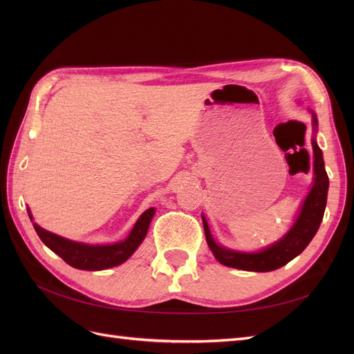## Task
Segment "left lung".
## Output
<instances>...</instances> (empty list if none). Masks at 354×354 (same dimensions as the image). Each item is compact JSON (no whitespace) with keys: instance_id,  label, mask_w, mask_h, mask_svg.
Here are the masks:
<instances>
[{"instance_id":"8db88e82","label":"left lung","mask_w":354,"mask_h":354,"mask_svg":"<svg viewBox=\"0 0 354 354\" xmlns=\"http://www.w3.org/2000/svg\"><path fill=\"white\" fill-rule=\"evenodd\" d=\"M313 115V131L316 134L317 130V118ZM313 153H315V183L312 190L308 192L307 198L304 199L301 209H299L298 217L292 227L285 236L277 241L276 243L267 246L260 252H239L227 250L224 246L218 245L214 241L212 234L209 232L208 223L205 217L202 216L203 230H205V238L209 250L212 251L214 257L227 267H233V269L248 270V272H272L279 269V267L285 266L286 263L295 259L297 255L301 254L306 246L310 243L316 234L320 223L324 218V212L326 207V198H328V187H329V178L325 171L324 156L322 151H320L316 137L312 138Z\"/></svg>"}]
</instances>
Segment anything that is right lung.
Instances as JSON below:
<instances>
[{"label": "right lung", "mask_w": 354, "mask_h": 354, "mask_svg": "<svg viewBox=\"0 0 354 354\" xmlns=\"http://www.w3.org/2000/svg\"><path fill=\"white\" fill-rule=\"evenodd\" d=\"M29 218L32 220V214L28 209ZM155 214V208L146 209L140 218H138L131 229L127 239L116 242L112 245H88L81 242H73L47 232L34 223V229L38 233L39 239L44 242L48 248L56 252L62 260H65L69 266L80 270H104L111 267L120 266L127 261L138 248V245L146 238L149 224Z\"/></svg>", "instance_id": "1"}]
</instances>
